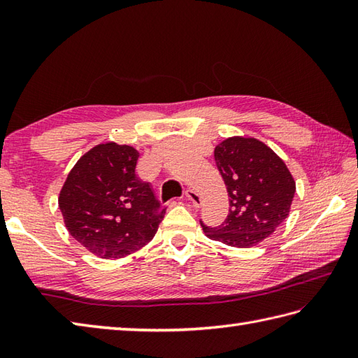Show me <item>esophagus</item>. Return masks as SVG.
<instances>
[{"label": "esophagus", "instance_id": "obj_1", "mask_svg": "<svg viewBox=\"0 0 358 358\" xmlns=\"http://www.w3.org/2000/svg\"><path fill=\"white\" fill-rule=\"evenodd\" d=\"M185 195H186V199H187L189 201H191L195 208H199L200 204H201V196H200L199 194H196V192L194 191V189H187Z\"/></svg>", "mask_w": 358, "mask_h": 358}]
</instances>
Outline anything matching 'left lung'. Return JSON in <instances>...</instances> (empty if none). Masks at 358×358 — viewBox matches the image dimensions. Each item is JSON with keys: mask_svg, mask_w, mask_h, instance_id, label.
Listing matches in <instances>:
<instances>
[{"mask_svg": "<svg viewBox=\"0 0 358 358\" xmlns=\"http://www.w3.org/2000/svg\"><path fill=\"white\" fill-rule=\"evenodd\" d=\"M229 195V214L217 227L201 223L210 240L250 248L285 222L295 194V181L285 162L264 143L232 136L214 150Z\"/></svg>", "mask_w": 358, "mask_h": 358, "instance_id": "8db88e82", "label": "left lung"}]
</instances>
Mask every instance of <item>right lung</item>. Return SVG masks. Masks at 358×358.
I'll use <instances>...</instances> for the list:
<instances>
[{"instance_id": "add662e5", "label": "right lung", "mask_w": 358, "mask_h": 358, "mask_svg": "<svg viewBox=\"0 0 358 358\" xmlns=\"http://www.w3.org/2000/svg\"><path fill=\"white\" fill-rule=\"evenodd\" d=\"M138 150L98 144L66 178L58 204L67 231L90 252L121 258L154 238L166 208L136 175Z\"/></svg>"}]
</instances>
